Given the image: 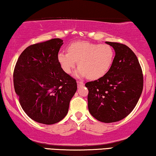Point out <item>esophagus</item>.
<instances>
[{
	"instance_id": "esophagus-1",
	"label": "esophagus",
	"mask_w": 156,
	"mask_h": 156,
	"mask_svg": "<svg viewBox=\"0 0 156 156\" xmlns=\"http://www.w3.org/2000/svg\"><path fill=\"white\" fill-rule=\"evenodd\" d=\"M84 82H81V81H78V82H77V86H78L79 87L84 86Z\"/></svg>"
}]
</instances>
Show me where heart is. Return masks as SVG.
<instances>
[{"instance_id": "1", "label": "heart", "mask_w": 156, "mask_h": 156, "mask_svg": "<svg viewBox=\"0 0 156 156\" xmlns=\"http://www.w3.org/2000/svg\"><path fill=\"white\" fill-rule=\"evenodd\" d=\"M67 50V53L61 52L57 55V60L67 74L71 73L77 62L76 75L97 80L106 74L114 62V50L107 44L75 42L70 44Z\"/></svg>"}]
</instances>
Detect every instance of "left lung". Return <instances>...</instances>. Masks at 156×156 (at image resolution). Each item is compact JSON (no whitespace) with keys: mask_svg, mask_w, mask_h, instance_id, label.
I'll list each match as a JSON object with an SVG mask.
<instances>
[{"mask_svg":"<svg viewBox=\"0 0 156 156\" xmlns=\"http://www.w3.org/2000/svg\"><path fill=\"white\" fill-rule=\"evenodd\" d=\"M114 49V62L106 74L89 82L88 108L91 116L104 123L121 120L131 113L141 95L144 76L139 62L129 47L106 42Z\"/></svg>","mask_w":156,"mask_h":156,"instance_id":"left-lung-1","label":"left lung"}]
</instances>
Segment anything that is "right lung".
<instances>
[{
  "mask_svg": "<svg viewBox=\"0 0 156 156\" xmlns=\"http://www.w3.org/2000/svg\"><path fill=\"white\" fill-rule=\"evenodd\" d=\"M63 40L55 38L27 47L13 72L15 91L23 111L36 122L50 125L65 118L77 89L62 69L57 55Z\"/></svg>",
  "mask_w": 156,
  "mask_h": 156,
  "instance_id": "add662e5",
  "label": "right lung"
}]
</instances>
